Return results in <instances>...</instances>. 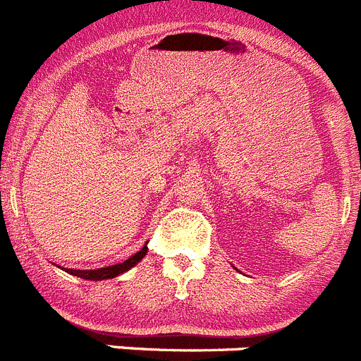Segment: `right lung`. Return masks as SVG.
Wrapping results in <instances>:
<instances>
[{"label": "right lung", "instance_id": "add662e5", "mask_svg": "<svg viewBox=\"0 0 361 361\" xmlns=\"http://www.w3.org/2000/svg\"><path fill=\"white\" fill-rule=\"evenodd\" d=\"M148 247L145 246L143 250L137 251L135 255L130 257L128 260H124L121 264H114V266H108V268H99V269H68L71 275H77V277H82V279H90V281H102V279H114L117 275L124 274V271H128L132 266H135L139 260L143 259L147 255Z\"/></svg>", "mask_w": 361, "mask_h": 361}]
</instances>
